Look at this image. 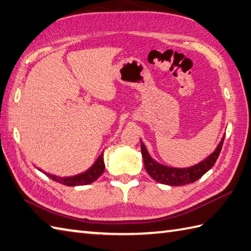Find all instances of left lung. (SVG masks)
<instances>
[{"mask_svg": "<svg viewBox=\"0 0 251 251\" xmlns=\"http://www.w3.org/2000/svg\"><path fill=\"white\" fill-rule=\"evenodd\" d=\"M225 137L222 138L217 149L211 153L204 161L194 165V166L189 168H174L169 166H165L157 163L155 159H153L150 154H149L146 146L141 141V154L143 157V163L147 173L150 175V177L157 181V182L167 185H184L189 183H193L196 180H199L202 175H205L208 170L214 166L217 158L219 157L221 152Z\"/></svg>", "mask_w": 251, "mask_h": 251, "instance_id": "left-lung-1", "label": "left lung"}]
</instances>
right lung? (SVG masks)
<instances>
[{
    "mask_svg": "<svg viewBox=\"0 0 251 251\" xmlns=\"http://www.w3.org/2000/svg\"><path fill=\"white\" fill-rule=\"evenodd\" d=\"M104 162H103V153L100 154V156L97 158V161L85 173H82L72 177H57L55 175H50L43 172L47 177H50L56 182L65 184L68 186H75V185H86L93 183L94 181L97 180L101 175L104 172ZM41 170V169H40Z\"/></svg>",
    "mask_w": 251,
    "mask_h": 251,
    "instance_id": "add662e5",
    "label": "right lung"
}]
</instances>
